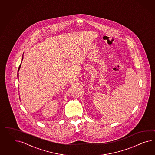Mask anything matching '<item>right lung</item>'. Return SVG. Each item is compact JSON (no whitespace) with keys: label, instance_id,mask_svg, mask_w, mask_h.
Segmentation results:
<instances>
[{"label":"right lung","instance_id":"right-lung-1","mask_svg":"<svg viewBox=\"0 0 155 155\" xmlns=\"http://www.w3.org/2000/svg\"><path fill=\"white\" fill-rule=\"evenodd\" d=\"M21 64H20V65L19 66V68H18V71H19V69H20V68H21Z\"/></svg>","mask_w":155,"mask_h":155}]
</instances>
